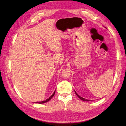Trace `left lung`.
I'll return each mask as SVG.
<instances>
[{
	"label": "left lung",
	"mask_w": 126,
	"mask_h": 126,
	"mask_svg": "<svg viewBox=\"0 0 126 126\" xmlns=\"http://www.w3.org/2000/svg\"><path fill=\"white\" fill-rule=\"evenodd\" d=\"M75 94H76L77 95V96H78V97H79L80 99H81V100L83 101H90L89 100H87V99H85V98H83L82 97H81V96H80L78 94H77V93L75 92Z\"/></svg>",
	"instance_id": "left-lung-1"
}]
</instances>
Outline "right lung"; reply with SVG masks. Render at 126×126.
Masks as SVG:
<instances>
[{
    "instance_id": "add662e5",
    "label": "right lung",
    "mask_w": 126,
    "mask_h": 126,
    "mask_svg": "<svg viewBox=\"0 0 126 126\" xmlns=\"http://www.w3.org/2000/svg\"><path fill=\"white\" fill-rule=\"evenodd\" d=\"M55 92H56V90H55V92H53V93L52 94V95L50 96V97H49L46 100H45V101H42V102H36V103H39V104H42V103H46V102H48V101H49L52 98V97L53 96H54V95H55Z\"/></svg>"
}]
</instances>
